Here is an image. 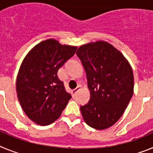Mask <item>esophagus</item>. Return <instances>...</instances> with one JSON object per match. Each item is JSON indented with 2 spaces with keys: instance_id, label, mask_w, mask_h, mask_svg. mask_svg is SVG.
Masks as SVG:
<instances>
[{
  "instance_id": "34e87169",
  "label": "esophagus",
  "mask_w": 153,
  "mask_h": 153,
  "mask_svg": "<svg viewBox=\"0 0 153 153\" xmlns=\"http://www.w3.org/2000/svg\"><path fill=\"white\" fill-rule=\"evenodd\" d=\"M80 89H81V86H80V85H79V86H78L77 87H76V88L74 89V90H72V95H73V97H74V96L76 95V93H77V92L79 91V90H80Z\"/></svg>"
}]
</instances>
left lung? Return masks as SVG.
Listing matches in <instances>:
<instances>
[{"label": "left lung", "instance_id": "8db88e82", "mask_svg": "<svg viewBox=\"0 0 153 153\" xmlns=\"http://www.w3.org/2000/svg\"><path fill=\"white\" fill-rule=\"evenodd\" d=\"M87 77L90 100L80 106L86 123L105 129L120 120L133 94L134 77L125 56L106 41L84 44L78 48Z\"/></svg>", "mask_w": 153, "mask_h": 153}]
</instances>
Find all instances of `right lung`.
Here are the masks:
<instances>
[{
    "label": "right lung",
    "mask_w": 153,
    "mask_h": 153,
    "mask_svg": "<svg viewBox=\"0 0 153 153\" xmlns=\"http://www.w3.org/2000/svg\"><path fill=\"white\" fill-rule=\"evenodd\" d=\"M76 49L48 39L36 44L23 60L16 90L23 110L35 123L47 126L54 122L71 99L57 72Z\"/></svg>",
    "instance_id": "obj_1"
}]
</instances>
